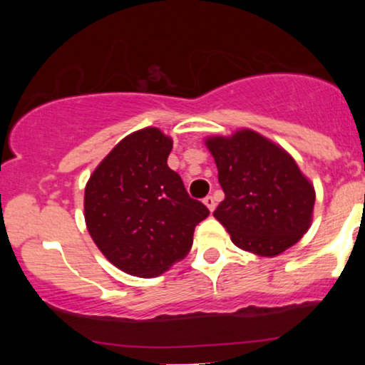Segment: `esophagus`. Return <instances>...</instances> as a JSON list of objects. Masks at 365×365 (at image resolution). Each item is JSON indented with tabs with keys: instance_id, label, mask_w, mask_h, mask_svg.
Masks as SVG:
<instances>
[{
	"instance_id": "esophagus-1",
	"label": "esophagus",
	"mask_w": 365,
	"mask_h": 365,
	"mask_svg": "<svg viewBox=\"0 0 365 365\" xmlns=\"http://www.w3.org/2000/svg\"><path fill=\"white\" fill-rule=\"evenodd\" d=\"M204 204L209 207V211H214V207H216V199L212 196H206L204 197Z\"/></svg>"
}]
</instances>
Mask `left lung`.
I'll return each instance as SVG.
<instances>
[{
  "mask_svg": "<svg viewBox=\"0 0 365 365\" xmlns=\"http://www.w3.org/2000/svg\"><path fill=\"white\" fill-rule=\"evenodd\" d=\"M224 191L214 217L232 242L259 256H277L309 229L316 201L312 184L284 149L242 129L207 139Z\"/></svg>",
  "mask_w": 365,
  "mask_h": 365,
  "instance_id": "obj_1",
  "label": "left lung"
}]
</instances>
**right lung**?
Segmentation results:
<instances>
[{"label":"right lung","mask_w":365,"mask_h":365,"mask_svg":"<svg viewBox=\"0 0 365 365\" xmlns=\"http://www.w3.org/2000/svg\"><path fill=\"white\" fill-rule=\"evenodd\" d=\"M171 149L159 129H141L124 138L86 184L84 217L93 241L133 276H159L182 259L194 229L209 216L168 166Z\"/></svg>","instance_id":"1"}]
</instances>
